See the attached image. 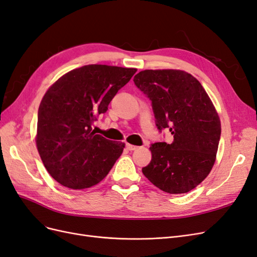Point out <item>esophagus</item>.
Returning <instances> with one entry per match:
<instances>
[{"instance_id": "obj_1", "label": "esophagus", "mask_w": 257, "mask_h": 257, "mask_svg": "<svg viewBox=\"0 0 257 257\" xmlns=\"http://www.w3.org/2000/svg\"><path fill=\"white\" fill-rule=\"evenodd\" d=\"M126 148H127V150H130V151H134V150L137 149L138 147L133 146V145H131V144H126Z\"/></svg>"}]
</instances>
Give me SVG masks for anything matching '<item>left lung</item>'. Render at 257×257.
Returning a JSON list of instances; mask_svg holds the SVG:
<instances>
[{
	"label": "left lung",
	"instance_id": "8db88e82",
	"mask_svg": "<svg viewBox=\"0 0 257 257\" xmlns=\"http://www.w3.org/2000/svg\"><path fill=\"white\" fill-rule=\"evenodd\" d=\"M134 82L151 99L158 128L174 135L170 145H151L152 159L143 174L166 193H188L214 165L221 136L215 107L195 77L180 69H146Z\"/></svg>",
	"mask_w": 257,
	"mask_h": 257
}]
</instances>
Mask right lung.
Masks as SVG:
<instances>
[{"mask_svg":"<svg viewBox=\"0 0 257 257\" xmlns=\"http://www.w3.org/2000/svg\"><path fill=\"white\" fill-rule=\"evenodd\" d=\"M136 68L90 64L64 74L45 93L37 116L36 147L61 185L82 190L110 172L125 144L95 134L92 124Z\"/></svg>","mask_w":257,"mask_h":257,"instance_id":"1","label":"right lung"}]
</instances>
